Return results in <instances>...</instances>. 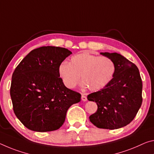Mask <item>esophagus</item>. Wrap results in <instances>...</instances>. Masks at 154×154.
<instances>
[{
    "instance_id": "1",
    "label": "esophagus",
    "mask_w": 154,
    "mask_h": 154,
    "mask_svg": "<svg viewBox=\"0 0 154 154\" xmlns=\"http://www.w3.org/2000/svg\"><path fill=\"white\" fill-rule=\"evenodd\" d=\"M82 101H87V97L85 96V95H82Z\"/></svg>"
}]
</instances>
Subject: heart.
<instances>
[{
	"label": "heart",
	"instance_id": "b5f03b06",
	"mask_svg": "<svg viewBox=\"0 0 154 154\" xmlns=\"http://www.w3.org/2000/svg\"><path fill=\"white\" fill-rule=\"evenodd\" d=\"M58 72L63 83L68 88H73L79 82L92 91L103 88L113 79L116 72L115 63L111 58L82 52L70 58L69 64L62 62Z\"/></svg>",
	"mask_w": 154,
	"mask_h": 154
}]
</instances>
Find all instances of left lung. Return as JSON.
<instances>
[{
  "label": "left lung",
  "instance_id": "obj_1",
  "mask_svg": "<svg viewBox=\"0 0 154 154\" xmlns=\"http://www.w3.org/2000/svg\"><path fill=\"white\" fill-rule=\"evenodd\" d=\"M111 58L116 72L111 82L99 91L88 95V101L97 103V112L90 121L98 128L115 130L130 123L143 102V83L137 66L116 53H101Z\"/></svg>",
  "mask_w": 154,
  "mask_h": 154
}]
</instances>
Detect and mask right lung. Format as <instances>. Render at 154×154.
I'll return each instance as SVG.
<instances>
[{"label":"right lung","mask_w":154,"mask_h":154,"mask_svg":"<svg viewBox=\"0 0 154 154\" xmlns=\"http://www.w3.org/2000/svg\"><path fill=\"white\" fill-rule=\"evenodd\" d=\"M70 54L65 48L42 46L31 51L14 70L10 88L13 109L29 130H58L68 108L81 101V94L66 87L58 72Z\"/></svg>","instance_id":"right-lung-1"}]
</instances>
